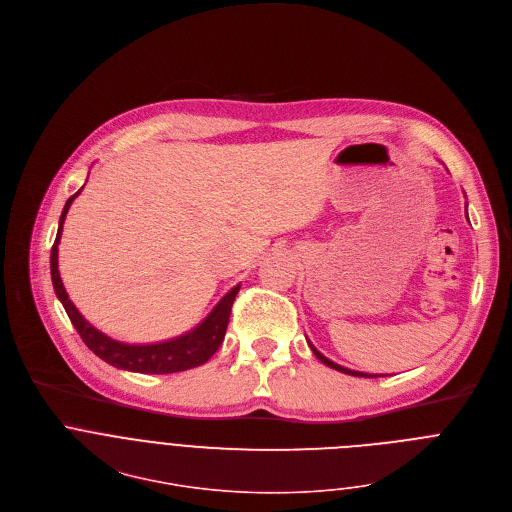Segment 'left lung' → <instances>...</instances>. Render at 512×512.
Returning a JSON list of instances; mask_svg holds the SVG:
<instances>
[{"instance_id":"left-lung-1","label":"left lung","mask_w":512,"mask_h":512,"mask_svg":"<svg viewBox=\"0 0 512 512\" xmlns=\"http://www.w3.org/2000/svg\"><path fill=\"white\" fill-rule=\"evenodd\" d=\"M311 346V344H309ZM311 352L315 354V358L319 360V362H323L325 366H329V368H333V370H337V372H342V374H348V376H358V378H378V376H372V374H362V372H356V370H348V368H344V366H337V364H333L331 360H327L323 354H319L313 346H311Z\"/></svg>"}]
</instances>
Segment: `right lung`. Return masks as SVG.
I'll list each match as a JSON object with an SVG mask.
<instances>
[{"instance_id":"obj_1","label":"right lung","mask_w":512,"mask_h":512,"mask_svg":"<svg viewBox=\"0 0 512 512\" xmlns=\"http://www.w3.org/2000/svg\"><path fill=\"white\" fill-rule=\"evenodd\" d=\"M82 191V189H80ZM72 195L62 211L60 217V227L56 241L52 245V255H50V269H52V283L58 299L62 301L70 321L74 323L76 331L80 333L82 342L106 364L128 370V372H140V374H175V372H185L197 366H203L205 362L211 360V356L219 350L225 339V331L229 325L231 317V307L235 301V295L239 293V285L233 287L219 303L217 307L209 313V317L197 325L191 333H185L177 339H170V342L164 344H152V346H128L122 342H116V339H110L96 327H92L80 311L74 307V303L68 299V293L62 285L60 271H58V243L62 237V225L66 219V213L72 205V201L80 195Z\"/></svg>"}]
</instances>
